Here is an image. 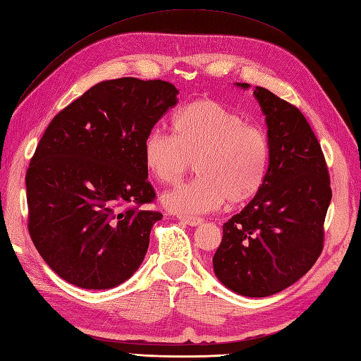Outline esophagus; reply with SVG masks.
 Listing matches in <instances>:
<instances>
[{
    "instance_id": "34e87169",
    "label": "esophagus",
    "mask_w": 361,
    "mask_h": 361,
    "mask_svg": "<svg viewBox=\"0 0 361 361\" xmlns=\"http://www.w3.org/2000/svg\"><path fill=\"white\" fill-rule=\"evenodd\" d=\"M179 219H180L183 224H187V226H191V227L201 226V224L204 222V219L195 218V216H179Z\"/></svg>"
}]
</instances>
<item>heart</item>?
I'll return each instance as SVG.
<instances>
[{"label":"heart","mask_w":361,"mask_h":361,"mask_svg":"<svg viewBox=\"0 0 361 361\" xmlns=\"http://www.w3.org/2000/svg\"><path fill=\"white\" fill-rule=\"evenodd\" d=\"M145 166L162 183L179 182L195 160L197 178L164 195L176 213H208L228 201L252 199L266 178L270 143L266 131L214 100H196L176 113L171 135L151 131L143 143Z\"/></svg>","instance_id":"heart-1"}]
</instances>
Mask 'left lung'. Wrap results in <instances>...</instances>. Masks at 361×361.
Listing matches in <instances>:
<instances>
[{
	"instance_id": "obj_1",
	"label": "left lung",
	"mask_w": 361,
	"mask_h": 361,
	"mask_svg": "<svg viewBox=\"0 0 361 361\" xmlns=\"http://www.w3.org/2000/svg\"><path fill=\"white\" fill-rule=\"evenodd\" d=\"M253 95L266 116L267 173L244 210L222 226L213 270L230 290L262 298L298 281L322 255L332 190L322 147L301 111L266 87L256 86Z\"/></svg>"
}]
</instances>
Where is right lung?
I'll list each match as a JSON object with an SVG mask.
<instances>
[{"mask_svg":"<svg viewBox=\"0 0 361 361\" xmlns=\"http://www.w3.org/2000/svg\"><path fill=\"white\" fill-rule=\"evenodd\" d=\"M164 80L97 83L52 118L26 173L29 233L55 274L105 290L139 269L149 231L162 219L143 143L178 103Z\"/></svg>","mask_w":361,"mask_h":361,"instance_id":"right-lung-1","label":"right lung"}]
</instances>
